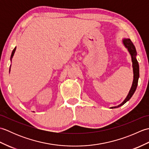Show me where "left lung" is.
I'll return each instance as SVG.
<instances>
[{
  "label": "left lung",
  "mask_w": 149,
  "mask_h": 149,
  "mask_svg": "<svg viewBox=\"0 0 149 149\" xmlns=\"http://www.w3.org/2000/svg\"><path fill=\"white\" fill-rule=\"evenodd\" d=\"M122 42L123 45L125 47V48H127L129 52L130 53L131 56V60L132 63V69H133V81H132V86L131 88V90L129 91V92L127 95V97L125 98V99L123 101V102L120 104V105L115 106V107H111V109L113 108H117V107H119L123 105L125 103H126L127 101L131 99L132 96L133 95L134 93L135 92L136 90L137 85H138V79L140 77V71H139V64L138 62L136 59V55L137 52L136 50V48L134 45V44L132 43L131 40L130 39H126L124 38L122 40Z\"/></svg>",
  "instance_id": "left-lung-1"
}]
</instances>
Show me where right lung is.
Segmentation results:
<instances>
[{"instance_id":"1","label":"right lung","mask_w":149,"mask_h":149,"mask_svg":"<svg viewBox=\"0 0 149 149\" xmlns=\"http://www.w3.org/2000/svg\"><path fill=\"white\" fill-rule=\"evenodd\" d=\"M15 50H16V47H15V48L13 50V51H12V53H11V58H10V60H11H11H12L13 56V55H14V54H15ZM10 68H11V66H10ZM9 72H10V68H9Z\"/></svg>"}]
</instances>
